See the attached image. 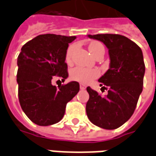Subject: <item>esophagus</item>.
<instances>
[{"instance_id":"34e87169","label":"esophagus","mask_w":156,"mask_h":156,"mask_svg":"<svg viewBox=\"0 0 156 156\" xmlns=\"http://www.w3.org/2000/svg\"><path fill=\"white\" fill-rule=\"evenodd\" d=\"M85 88H86V86L83 84H80V89H82V90H84Z\"/></svg>"}]
</instances>
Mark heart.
Listing matches in <instances>:
<instances>
[{"instance_id": "heart-1", "label": "heart", "mask_w": 156, "mask_h": 156, "mask_svg": "<svg viewBox=\"0 0 156 156\" xmlns=\"http://www.w3.org/2000/svg\"><path fill=\"white\" fill-rule=\"evenodd\" d=\"M75 50V45L69 46L66 53V60L67 62H70L72 59V56ZM88 50L90 51L93 56L97 54L102 50L105 51L104 46L98 41H93L88 45ZM71 78L75 81L80 82L82 83H88L94 78H98L99 76V71L96 68H85V67H76L71 72Z\"/></svg>"}]
</instances>
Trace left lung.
<instances>
[{
    "label": "left lung",
    "instance_id": "8db88e82",
    "mask_svg": "<svg viewBox=\"0 0 156 156\" xmlns=\"http://www.w3.org/2000/svg\"><path fill=\"white\" fill-rule=\"evenodd\" d=\"M104 42L110 58L108 70L98 82L108 94L101 97L98 92L87 88L89 99L86 112L89 120L105 129L120 127L134 114L143 90L145 71L143 53L135 42L119 34L88 35Z\"/></svg>",
    "mask_w": 156,
    "mask_h": 156
}]
</instances>
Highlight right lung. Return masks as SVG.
Returning a JSON list of instances; mask_svg holds the SVG:
<instances>
[{
	"label": "right lung",
	"mask_w": 156,
	"mask_h": 156,
	"mask_svg": "<svg viewBox=\"0 0 156 156\" xmlns=\"http://www.w3.org/2000/svg\"><path fill=\"white\" fill-rule=\"evenodd\" d=\"M76 37L43 34L27 41L17 58L18 98L22 110L40 126L58 123L65 114L66 105L79 91L78 82L58 88L55 78L68 77L65 62L68 43Z\"/></svg>",
	"instance_id": "obj_1"
}]
</instances>
